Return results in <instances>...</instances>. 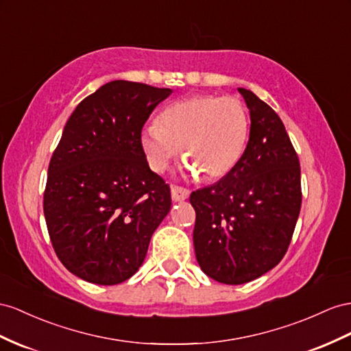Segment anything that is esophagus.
<instances>
[{
  "label": "esophagus",
  "instance_id": "obj_1",
  "mask_svg": "<svg viewBox=\"0 0 351 351\" xmlns=\"http://www.w3.org/2000/svg\"><path fill=\"white\" fill-rule=\"evenodd\" d=\"M170 193H172V200L173 202L186 200L188 195H190V190H186V188H182V186H178V185H173L172 190H170Z\"/></svg>",
  "mask_w": 351,
  "mask_h": 351
}]
</instances>
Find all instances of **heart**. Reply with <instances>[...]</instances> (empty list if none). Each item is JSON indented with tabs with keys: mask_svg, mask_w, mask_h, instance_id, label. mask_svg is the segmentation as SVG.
<instances>
[{
	"mask_svg": "<svg viewBox=\"0 0 351 351\" xmlns=\"http://www.w3.org/2000/svg\"><path fill=\"white\" fill-rule=\"evenodd\" d=\"M250 120L237 97L190 96L169 105L158 123L142 129L141 143L149 166L165 170L182 147L193 175L219 179L228 175L243 157Z\"/></svg>",
	"mask_w": 351,
	"mask_h": 351,
	"instance_id": "heart-1",
	"label": "heart"
}]
</instances>
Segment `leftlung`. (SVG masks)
<instances>
[{"label":"left lung","mask_w":351,"mask_h":351,"mask_svg":"<svg viewBox=\"0 0 351 351\" xmlns=\"http://www.w3.org/2000/svg\"><path fill=\"white\" fill-rule=\"evenodd\" d=\"M250 112L243 157L217 184L193 191L195 258L204 274L243 285L282 261L301 210L300 160L271 106L239 88Z\"/></svg>","instance_id":"left-lung-1"}]
</instances>
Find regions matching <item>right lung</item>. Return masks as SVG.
<instances>
[{
  "label": "right lung",
  "mask_w": 351,
  "mask_h": 351,
  "mask_svg": "<svg viewBox=\"0 0 351 351\" xmlns=\"http://www.w3.org/2000/svg\"><path fill=\"white\" fill-rule=\"evenodd\" d=\"M170 93L115 80L83 99L65 124L49 165L44 217L60 263L86 282L130 278L170 210V186L141 143L143 124Z\"/></svg>",
  "instance_id": "add662e5"
}]
</instances>
